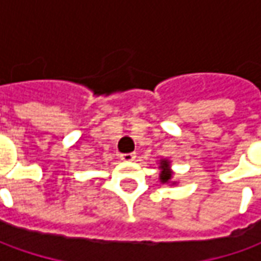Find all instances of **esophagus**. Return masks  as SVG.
Returning <instances> with one entry per match:
<instances>
[{
  "instance_id": "obj_1",
  "label": "esophagus",
  "mask_w": 261,
  "mask_h": 261,
  "mask_svg": "<svg viewBox=\"0 0 261 261\" xmlns=\"http://www.w3.org/2000/svg\"><path fill=\"white\" fill-rule=\"evenodd\" d=\"M120 158L125 161V162H130V161H134L136 159V153L134 152H130V153H121L120 155Z\"/></svg>"
}]
</instances>
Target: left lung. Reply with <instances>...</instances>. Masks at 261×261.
I'll list each match as a JSON object with an SVG mask.
<instances>
[{
	"instance_id": "8db88e82",
	"label": "left lung",
	"mask_w": 261,
	"mask_h": 261,
	"mask_svg": "<svg viewBox=\"0 0 261 261\" xmlns=\"http://www.w3.org/2000/svg\"><path fill=\"white\" fill-rule=\"evenodd\" d=\"M161 169H162V172H161V180L162 181L169 180L172 173L169 172V164H168L166 161H162V162H161Z\"/></svg>"
}]
</instances>
